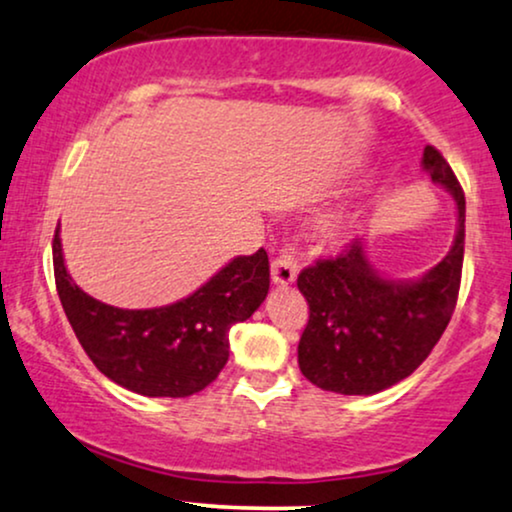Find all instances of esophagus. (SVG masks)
I'll return each mask as SVG.
<instances>
[{
    "label": "esophagus",
    "instance_id": "1",
    "mask_svg": "<svg viewBox=\"0 0 512 512\" xmlns=\"http://www.w3.org/2000/svg\"><path fill=\"white\" fill-rule=\"evenodd\" d=\"M295 276H298V257L293 248H283L272 262V281L276 286H291Z\"/></svg>",
    "mask_w": 512,
    "mask_h": 512
}]
</instances>
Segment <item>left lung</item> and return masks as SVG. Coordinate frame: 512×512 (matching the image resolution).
I'll return each mask as SVG.
<instances>
[{
    "mask_svg": "<svg viewBox=\"0 0 512 512\" xmlns=\"http://www.w3.org/2000/svg\"><path fill=\"white\" fill-rule=\"evenodd\" d=\"M422 166L458 207L453 248L436 267L415 281L384 279L355 238L298 276L310 305L298 365L319 389L343 396L389 389L427 360L451 322L463 274L465 193L436 147H424Z\"/></svg>",
    "mask_w": 512,
    "mask_h": 512,
    "instance_id": "1",
    "label": "left lung"
}]
</instances>
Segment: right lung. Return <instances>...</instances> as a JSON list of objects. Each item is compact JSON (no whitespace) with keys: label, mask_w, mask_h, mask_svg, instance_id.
I'll return each mask as SVG.
<instances>
[{"label":"right lung","mask_w":512,"mask_h":512,"mask_svg":"<svg viewBox=\"0 0 512 512\" xmlns=\"http://www.w3.org/2000/svg\"><path fill=\"white\" fill-rule=\"evenodd\" d=\"M52 250L61 307L80 346L104 377L150 398H186L212 384L229 360L231 326L252 317L269 291V257L260 248L178 303L121 310L73 283L59 229Z\"/></svg>","instance_id":"1"}]
</instances>
